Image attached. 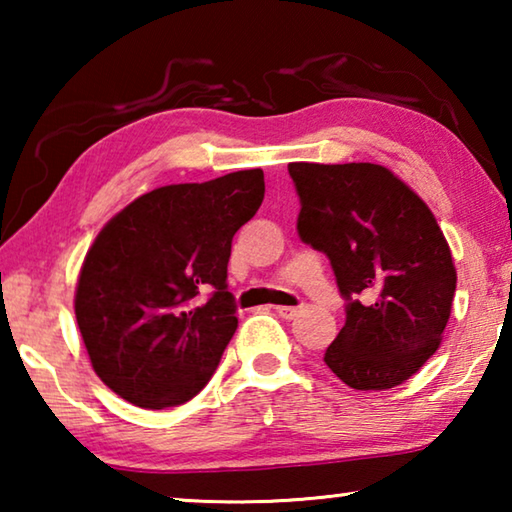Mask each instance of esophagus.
<instances>
[{
  "label": "esophagus",
  "mask_w": 512,
  "mask_h": 512,
  "mask_svg": "<svg viewBox=\"0 0 512 512\" xmlns=\"http://www.w3.org/2000/svg\"><path fill=\"white\" fill-rule=\"evenodd\" d=\"M277 314H280L282 318L291 320V318H296V316H298V307H287V305H282V307H277Z\"/></svg>",
  "instance_id": "obj_1"
}]
</instances>
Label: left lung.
Returning a JSON list of instances; mask_svg holds the SVG:
<instances>
[{"label": "left lung", "instance_id": "8db88e82", "mask_svg": "<svg viewBox=\"0 0 512 512\" xmlns=\"http://www.w3.org/2000/svg\"><path fill=\"white\" fill-rule=\"evenodd\" d=\"M300 196L298 235L332 262L345 325L325 352L357 391H386L440 348L456 266L429 205L391 169L372 162H291Z\"/></svg>", "mask_w": 512, "mask_h": 512}]
</instances>
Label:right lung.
<instances>
[{
    "instance_id": "add662e5",
    "label": "right lung",
    "mask_w": 512,
    "mask_h": 512,
    "mask_svg": "<svg viewBox=\"0 0 512 512\" xmlns=\"http://www.w3.org/2000/svg\"><path fill=\"white\" fill-rule=\"evenodd\" d=\"M264 201V171L158 187L103 225L83 259L74 314L112 393L160 411L192 400L237 329L228 291L235 232ZM213 289L210 299L200 293Z\"/></svg>"
}]
</instances>
